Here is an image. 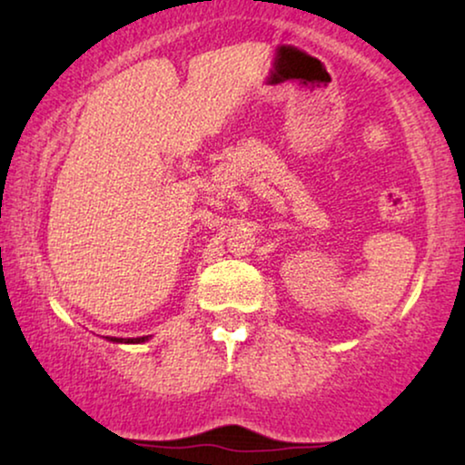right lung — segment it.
<instances>
[{
    "label": "right lung",
    "instance_id": "obj_1",
    "mask_svg": "<svg viewBox=\"0 0 465 465\" xmlns=\"http://www.w3.org/2000/svg\"><path fill=\"white\" fill-rule=\"evenodd\" d=\"M110 341L112 342H145L148 341V336H139V339H116V336H114Z\"/></svg>",
    "mask_w": 465,
    "mask_h": 465
}]
</instances>
